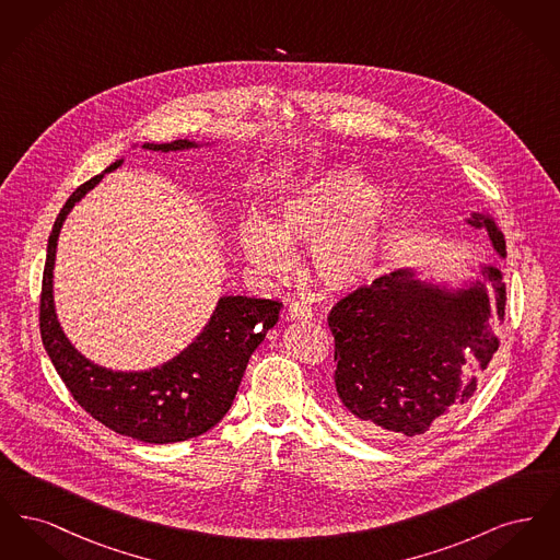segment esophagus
Listing matches in <instances>:
<instances>
[{
  "instance_id": "esophagus-1",
  "label": "esophagus",
  "mask_w": 560,
  "mask_h": 560,
  "mask_svg": "<svg viewBox=\"0 0 560 560\" xmlns=\"http://www.w3.org/2000/svg\"><path fill=\"white\" fill-rule=\"evenodd\" d=\"M288 317L292 320L313 319V311L304 302H292L288 308Z\"/></svg>"
}]
</instances>
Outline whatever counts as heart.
<instances>
[{
	"label": "heart",
	"mask_w": 560,
	"mask_h": 560,
	"mask_svg": "<svg viewBox=\"0 0 560 560\" xmlns=\"http://www.w3.org/2000/svg\"><path fill=\"white\" fill-rule=\"evenodd\" d=\"M386 210V188L361 185L352 167H334L281 197L267 222L243 220L237 243L245 262L270 279L290 277L292 249L308 245V267L320 285L350 292L365 285L380 262Z\"/></svg>",
	"instance_id": "b5f03b06"
}]
</instances>
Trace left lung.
Masks as SVG:
<instances>
[{
	"instance_id": "obj_1",
	"label": "left lung",
	"mask_w": 560,
	"mask_h": 560,
	"mask_svg": "<svg viewBox=\"0 0 560 560\" xmlns=\"http://www.w3.org/2000/svg\"><path fill=\"white\" fill-rule=\"evenodd\" d=\"M466 222L487 229L506 258V241L489 213ZM502 270L482 265L479 279L447 288L397 268L342 298L327 315L338 363L334 380L347 422L359 432L424 434L475 395L504 320Z\"/></svg>"
}]
</instances>
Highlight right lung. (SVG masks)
Masks as SVG:
<instances>
[{"mask_svg":"<svg viewBox=\"0 0 560 560\" xmlns=\"http://www.w3.org/2000/svg\"><path fill=\"white\" fill-rule=\"evenodd\" d=\"M197 147L201 144L190 140L142 144V149L161 153ZM121 163L124 160L110 163L103 174L81 185L54 222L42 281V342L73 399L94 420L142 443H178L208 432L226 416L252 352L265 342L283 304L247 295H222L203 331L180 354L147 372H113L78 352L65 336L54 308L56 243L73 206Z\"/></svg>","mask_w":560,"mask_h":560,"instance_id":"right-lung-1","label":"right lung"}]
</instances>
